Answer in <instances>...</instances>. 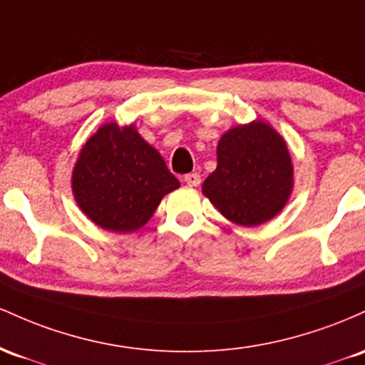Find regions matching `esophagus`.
Listing matches in <instances>:
<instances>
[{
	"mask_svg": "<svg viewBox=\"0 0 365 365\" xmlns=\"http://www.w3.org/2000/svg\"><path fill=\"white\" fill-rule=\"evenodd\" d=\"M184 182H186L187 186L196 187L200 186V182H202V178H200V174H196V172H191V174L184 175Z\"/></svg>",
	"mask_w": 365,
	"mask_h": 365,
	"instance_id": "esophagus-1",
	"label": "esophagus"
}]
</instances>
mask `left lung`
<instances>
[{
	"instance_id": "8db88e82",
	"label": "left lung",
	"mask_w": 365,
	"mask_h": 365,
	"mask_svg": "<svg viewBox=\"0 0 365 365\" xmlns=\"http://www.w3.org/2000/svg\"><path fill=\"white\" fill-rule=\"evenodd\" d=\"M293 174L284 138L257 118L220 136L217 169L205 179L202 193L231 222L260 226L286 207Z\"/></svg>"
}]
</instances>
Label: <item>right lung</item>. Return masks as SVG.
Listing matches in <instances>:
<instances>
[{
	"mask_svg": "<svg viewBox=\"0 0 365 365\" xmlns=\"http://www.w3.org/2000/svg\"><path fill=\"white\" fill-rule=\"evenodd\" d=\"M181 182L136 125L103 124L88 138L72 170L77 207L96 226L134 232L153 217L162 198Z\"/></svg>",
	"mask_w": 365,
	"mask_h": 365,
	"instance_id": "add662e5",
	"label": "right lung"
}]
</instances>
